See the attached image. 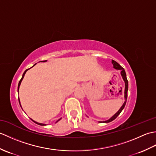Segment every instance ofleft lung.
Returning <instances> with one entry per match:
<instances>
[{
	"label": "left lung",
	"instance_id": "left-lung-1",
	"mask_svg": "<svg viewBox=\"0 0 156 156\" xmlns=\"http://www.w3.org/2000/svg\"><path fill=\"white\" fill-rule=\"evenodd\" d=\"M112 64H113V67L114 68H115L116 69H120L121 70V74L122 76V79H123V80L125 81V101L123 103V105H122V107H121V108L119 109V111L117 112V113L115 114L110 119H108V120L107 121H99L100 122H111L113 120H115V119L117 118L118 116L119 115V114L121 113V111H122V109L124 108L125 106L126 105V102H127V91H128V80L127 79V76H126V73H125V71L124 68L121 67V66L119 65L118 63L117 62H115V60H112Z\"/></svg>",
	"mask_w": 156,
	"mask_h": 156
}]
</instances>
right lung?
I'll list each match as a JSON object with an SVG mask.
<instances>
[{
    "mask_svg": "<svg viewBox=\"0 0 156 156\" xmlns=\"http://www.w3.org/2000/svg\"><path fill=\"white\" fill-rule=\"evenodd\" d=\"M41 62H46V60H45V61H41ZM28 69H26V70L24 72V73H23V76H22V78H21V80H20V81H19V84H18V90H19V86H20V84H21V81H22V80H23V78H24V76H25V73H26V72H27V70H28ZM19 102H20V101H19ZM20 104V103H19ZM60 119H58V120L57 121H56V122H57L58 121H59V120H60ZM31 120H32V119H31ZM33 121V120H32ZM34 121V122H35V123H37V124H38V125H45V124H42V123H39V122H35V121Z\"/></svg>",
    "mask_w": 156,
    "mask_h": 156,
    "instance_id": "1",
    "label": "right lung"
}]
</instances>
